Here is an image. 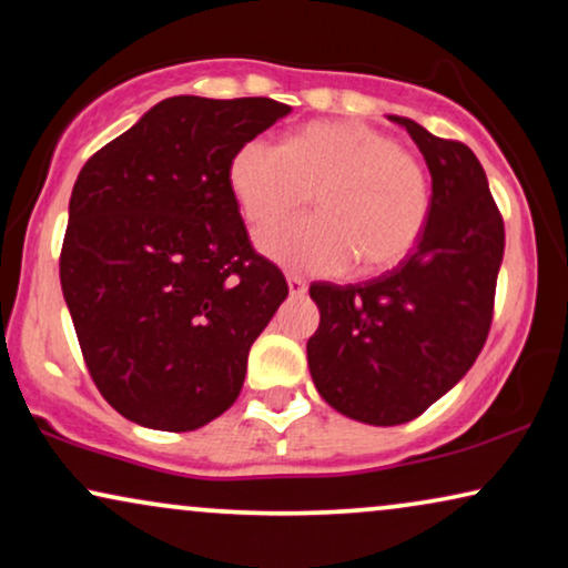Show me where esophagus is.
I'll return each instance as SVG.
<instances>
[{"mask_svg":"<svg viewBox=\"0 0 568 568\" xmlns=\"http://www.w3.org/2000/svg\"><path fill=\"white\" fill-rule=\"evenodd\" d=\"M286 284H290V292L292 294H305L307 292V282L297 274H290L286 276Z\"/></svg>","mask_w":568,"mask_h":568,"instance_id":"obj_1","label":"esophagus"}]
</instances>
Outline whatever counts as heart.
I'll return each mask as SVG.
<instances>
[{"label":"heart","mask_w":568,"mask_h":568,"mask_svg":"<svg viewBox=\"0 0 568 568\" xmlns=\"http://www.w3.org/2000/svg\"><path fill=\"white\" fill-rule=\"evenodd\" d=\"M227 181L253 227L315 204L321 214L263 232L258 245L294 271L375 274L398 266L424 237L432 181L393 136L352 121L300 129L284 146L255 136L232 154Z\"/></svg>","instance_id":"b5f03b06"}]
</instances>
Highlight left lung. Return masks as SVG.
Wrapping results in <instances>:
<instances>
[{
    "label": "left lung",
    "instance_id": "1",
    "mask_svg": "<svg viewBox=\"0 0 568 568\" xmlns=\"http://www.w3.org/2000/svg\"><path fill=\"white\" fill-rule=\"evenodd\" d=\"M432 173V216L416 251L364 284H310L321 325L307 341L317 393L354 422H414L460 383L494 321L504 220L470 146L390 115Z\"/></svg>",
    "mask_w": 568,
    "mask_h": 568
}]
</instances>
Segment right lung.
Masks as SVG:
<instances>
[{"mask_svg":"<svg viewBox=\"0 0 568 568\" xmlns=\"http://www.w3.org/2000/svg\"><path fill=\"white\" fill-rule=\"evenodd\" d=\"M290 111L168 98L77 175L61 290L92 383L129 422L193 432L243 390L247 352L290 286L251 245L227 170Z\"/></svg>","mask_w":568,"mask_h":568,"instance_id":"right-lung-1","label":"right lung"}]
</instances>
